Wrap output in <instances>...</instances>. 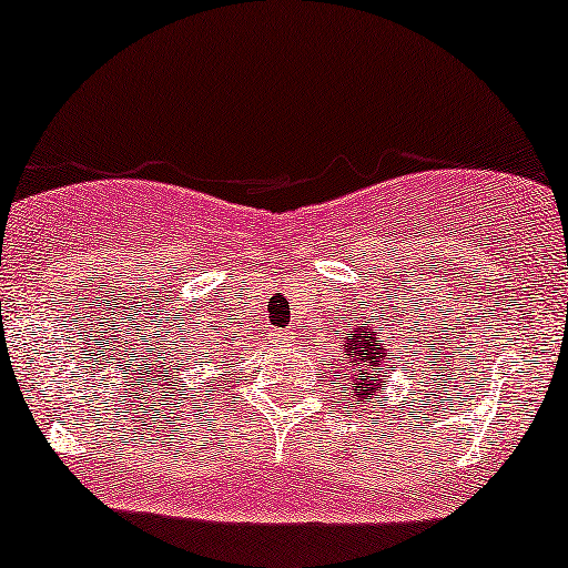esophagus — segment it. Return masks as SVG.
I'll return each mask as SVG.
<instances>
[{
  "label": "esophagus",
  "mask_w": 568,
  "mask_h": 568,
  "mask_svg": "<svg viewBox=\"0 0 568 568\" xmlns=\"http://www.w3.org/2000/svg\"><path fill=\"white\" fill-rule=\"evenodd\" d=\"M273 342H276L278 347H286V345H290V334H282V332H276V334H273Z\"/></svg>",
  "instance_id": "34e87169"
}]
</instances>
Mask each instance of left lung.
<instances>
[{
	"label": "left lung",
	"instance_id": "obj_1",
	"mask_svg": "<svg viewBox=\"0 0 568 568\" xmlns=\"http://www.w3.org/2000/svg\"><path fill=\"white\" fill-rule=\"evenodd\" d=\"M342 363L339 371L349 379V387L355 392V400L361 397V403H371V395L376 389H382L379 379V366L387 363V353H384L379 332L366 324H358L355 334L342 337Z\"/></svg>",
	"mask_w": 568,
	"mask_h": 568
}]
</instances>
